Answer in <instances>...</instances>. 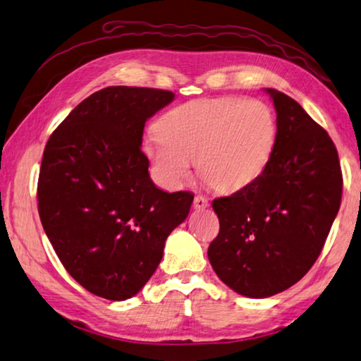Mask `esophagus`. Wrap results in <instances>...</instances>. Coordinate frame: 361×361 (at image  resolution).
Instances as JSON below:
<instances>
[{"label":"esophagus","instance_id":"obj_1","mask_svg":"<svg viewBox=\"0 0 361 361\" xmlns=\"http://www.w3.org/2000/svg\"><path fill=\"white\" fill-rule=\"evenodd\" d=\"M193 206H195V209H198V210H202V209H206V207H209V201L204 198V196H195V201H193Z\"/></svg>","mask_w":361,"mask_h":361}]
</instances>
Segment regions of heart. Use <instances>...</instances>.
Segmentation results:
<instances>
[{
    "mask_svg": "<svg viewBox=\"0 0 361 361\" xmlns=\"http://www.w3.org/2000/svg\"><path fill=\"white\" fill-rule=\"evenodd\" d=\"M159 133L142 142V152L163 185L179 188L192 176L221 193L250 187L267 169L276 146V119L256 99L192 100L163 114Z\"/></svg>",
    "mask_w": 361,
    "mask_h": 361,
    "instance_id": "1",
    "label": "heart"
}]
</instances>
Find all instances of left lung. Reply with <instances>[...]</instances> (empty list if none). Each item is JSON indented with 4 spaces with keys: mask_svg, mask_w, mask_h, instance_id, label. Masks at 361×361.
<instances>
[{
    "mask_svg": "<svg viewBox=\"0 0 361 361\" xmlns=\"http://www.w3.org/2000/svg\"><path fill=\"white\" fill-rule=\"evenodd\" d=\"M276 111V146L250 187L212 202L220 233L207 256L237 294L265 298L302 280L321 255L341 204L336 147L286 94L265 87Z\"/></svg>",
    "mask_w": 361,
    "mask_h": 361,
    "instance_id": "left-lung-1",
    "label": "left lung"
}]
</instances>
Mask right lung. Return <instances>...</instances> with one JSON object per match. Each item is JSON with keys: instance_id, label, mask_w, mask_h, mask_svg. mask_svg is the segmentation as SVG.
Returning a JSON list of instances; mask_svg holds the SVG:
<instances>
[{"instance_id": "add662e5", "label": "right lung", "mask_w": 361, "mask_h": 361, "mask_svg": "<svg viewBox=\"0 0 361 361\" xmlns=\"http://www.w3.org/2000/svg\"><path fill=\"white\" fill-rule=\"evenodd\" d=\"M173 100L171 91L105 87L75 106L45 146L44 231L73 280L106 300L138 294L192 207V192L155 185L141 151L146 121Z\"/></svg>"}]
</instances>
